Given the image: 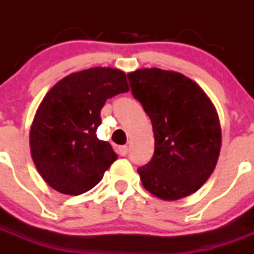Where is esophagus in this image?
<instances>
[{
    "instance_id": "1",
    "label": "esophagus",
    "mask_w": 254,
    "mask_h": 254,
    "mask_svg": "<svg viewBox=\"0 0 254 254\" xmlns=\"http://www.w3.org/2000/svg\"><path fill=\"white\" fill-rule=\"evenodd\" d=\"M127 152H128V146L123 145V146L118 147V154H120L121 156H126V155H127Z\"/></svg>"
}]
</instances>
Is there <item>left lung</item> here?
I'll return each instance as SVG.
<instances>
[{"mask_svg": "<svg viewBox=\"0 0 254 254\" xmlns=\"http://www.w3.org/2000/svg\"><path fill=\"white\" fill-rule=\"evenodd\" d=\"M132 94L152 123V159L138 168L142 186L165 201L194 193L219 159L221 128L214 104L187 76L160 68L128 73Z\"/></svg>", "mask_w": 254, "mask_h": 254, "instance_id": "left-lung-1", "label": "left lung"}]
</instances>
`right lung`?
Masks as SVG:
<instances>
[{
    "label": "right lung",
    "mask_w": 254,
    "mask_h": 254,
    "mask_svg": "<svg viewBox=\"0 0 254 254\" xmlns=\"http://www.w3.org/2000/svg\"><path fill=\"white\" fill-rule=\"evenodd\" d=\"M128 90L123 71L93 67L66 76L47 93L31 125L30 151L53 190L77 196L102 181L117 154L96 137L100 111L107 99Z\"/></svg>",
    "instance_id": "obj_1"
}]
</instances>
